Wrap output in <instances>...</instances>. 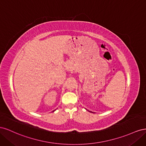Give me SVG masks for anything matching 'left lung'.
<instances>
[{
	"instance_id": "8db88e82",
	"label": "left lung",
	"mask_w": 146,
	"mask_h": 146,
	"mask_svg": "<svg viewBox=\"0 0 146 146\" xmlns=\"http://www.w3.org/2000/svg\"><path fill=\"white\" fill-rule=\"evenodd\" d=\"M88 111H90V113H93V112H92V111H89V110H88Z\"/></svg>"
}]
</instances>
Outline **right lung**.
Listing matches in <instances>:
<instances>
[{
  "label": "right lung",
  "mask_w": 146,
  "mask_h": 146,
  "mask_svg": "<svg viewBox=\"0 0 146 146\" xmlns=\"http://www.w3.org/2000/svg\"><path fill=\"white\" fill-rule=\"evenodd\" d=\"M55 111V110H54V111Z\"/></svg>",
  "instance_id": "1"
}]
</instances>
